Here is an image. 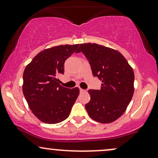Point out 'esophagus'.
I'll return each mask as SVG.
<instances>
[{
    "instance_id": "esophagus-1",
    "label": "esophagus",
    "mask_w": 158,
    "mask_h": 158,
    "mask_svg": "<svg viewBox=\"0 0 158 158\" xmlns=\"http://www.w3.org/2000/svg\"><path fill=\"white\" fill-rule=\"evenodd\" d=\"M79 90H80V92H81V93H84V92H86V90H83V89H81V88L79 89Z\"/></svg>"
}]
</instances>
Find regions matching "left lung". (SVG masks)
<instances>
[{
	"label": "left lung",
	"mask_w": 158,
	"mask_h": 158,
	"mask_svg": "<svg viewBox=\"0 0 158 158\" xmlns=\"http://www.w3.org/2000/svg\"><path fill=\"white\" fill-rule=\"evenodd\" d=\"M94 77L102 81L100 90H89L90 100L85 104L89 116L102 123H112L126 111L134 94L132 68L119 51L96 43L80 44Z\"/></svg>",
	"instance_id": "left-lung-1"
}]
</instances>
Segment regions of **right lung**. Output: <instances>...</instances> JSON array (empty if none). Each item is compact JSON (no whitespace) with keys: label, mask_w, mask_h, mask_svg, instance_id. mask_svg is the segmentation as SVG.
<instances>
[{"label":"right lung","mask_w":158,"mask_h":158,"mask_svg":"<svg viewBox=\"0 0 158 158\" xmlns=\"http://www.w3.org/2000/svg\"><path fill=\"white\" fill-rule=\"evenodd\" d=\"M79 44L61 45L40 51L26 65L23 93L28 107L39 120L57 123L69 116L79 94V87L68 89L59 84L65 60Z\"/></svg>","instance_id":"obj_1"}]
</instances>
